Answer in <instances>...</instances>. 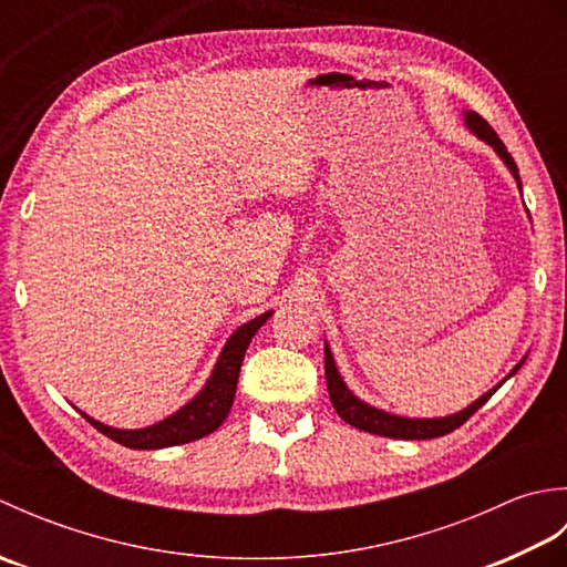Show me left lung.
<instances>
[{"label": "left lung", "mask_w": 567, "mask_h": 567, "mask_svg": "<svg viewBox=\"0 0 567 567\" xmlns=\"http://www.w3.org/2000/svg\"><path fill=\"white\" fill-rule=\"evenodd\" d=\"M465 126L473 131V134L485 141L487 146L495 148V153L502 158V163L509 167V173L514 175L516 185H519L522 189V177H519V167H516L514 158L509 155L507 146L499 141V136L495 134V128H492L483 116L475 114V112H465ZM514 365V370L509 372L507 378H504L502 382H497L495 388H492L489 392H485L480 400H475L470 406L461 409V412H455L451 416H439V419H406V416H396V414H390V412H382V409L372 406L363 400H358V396L348 390V384L343 382L339 368H336V360H333V353L329 343L323 341V370H327V388H329V396H331V404L336 412H339V416L346 421V424H351L360 431H368V433H378V436H388V439H402V441H429V439H439V436H445V433L455 431L457 426H463L465 421L473 416L480 406H483L492 394H495L504 382H507L516 370H519L524 365Z\"/></svg>", "instance_id": "left-lung-1"}]
</instances>
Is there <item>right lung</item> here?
<instances>
[{
	"label": "right lung",
	"mask_w": 567,
	"mask_h": 567,
	"mask_svg": "<svg viewBox=\"0 0 567 567\" xmlns=\"http://www.w3.org/2000/svg\"><path fill=\"white\" fill-rule=\"evenodd\" d=\"M270 317L272 311H265V315L250 319L248 323L238 327L231 336H228V341L221 348V355L216 360L207 384H204V388L192 396L185 406H179L175 414L158 421V424L146 426V429H114L87 414L82 416L87 419L100 433H104L106 439H112L116 443L126 445V449H136V451L167 449V445H179V443H189V441L209 436L212 431H216L224 424V419L228 416V412H231L238 372H240V363H244V355L248 351V343Z\"/></svg>",
	"instance_id": "right-lung-1"
}]
</instances>
